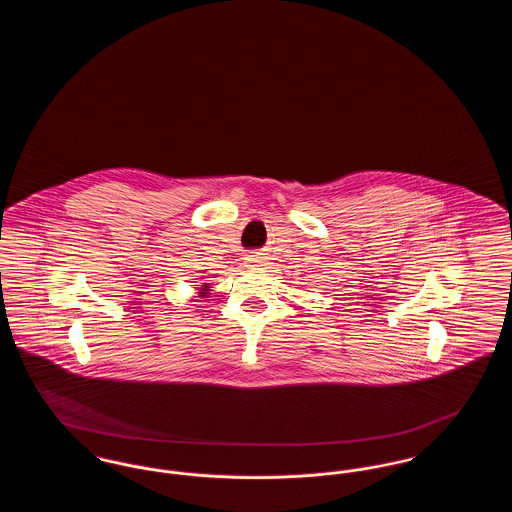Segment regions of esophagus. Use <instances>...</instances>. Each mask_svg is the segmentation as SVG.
<instances>
[{
  "label": "esophagus",
  "mask_w": 512,
  "mask_h": 512,
  "mask_svg": "<svg viewBox=\"0 0 512 512\" xmlns=\"http://www.w3.org/2000/svg\"><path fill=\"white\" fill-rule=\"evenodd\" d=\"M263 261H265V257H263L261 253H251V255H247V263H249L251 267H261Z\"/></svg>",
  "instance_id": "34e87169"
}]
</instances>
